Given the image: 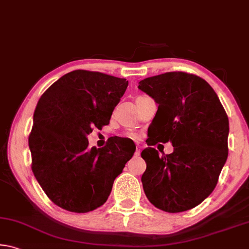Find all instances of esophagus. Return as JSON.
Returning a JSON list of instances; mask_svg holds the SVG:
<instances>
[{"instance_id": "34e87169", "label": "esophagus", "mask_w": 249, "mask_h": 249, "mask_svg": "<svg viewBox=\"0 0 249 249\" xmlns=\"http://www.w3.org/2000/svg\"><path fill=\"white\" fill-rule=\"evenodd\" d=\"M141 153H142L141 146L137 145V146H136V151H135V156H136V157H138V156H141Z\"/></svg>"}]
</instances>
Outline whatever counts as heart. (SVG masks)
Instances as JSON below:
<instances>
[{"instance_id":"1","label":"heart","mask_w":249,"mask_h":249,"mask_svg":"<svg viewBox=\"0 0 249 249\" xmlns=\"http://www.w3.org/2000/svg\"><path fill=\"white\" fill-rule=\"evenodd\" d=\"M132 137H134V138H136V137H137V135H136V134H132Z\"/></svg>"}]
</instances>
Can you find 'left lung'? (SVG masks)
<instances>
[{
	"instance_id": "left-lung-1",
	"label": "left lung",
	"mask_w": 249,
	"mask_h": 249,
	"mask_svg": "<svg viewBox=\"0 0 249 249\" xmlns=\"http://www.w3.org/2000/svg\"><path fill=\"white\" fill-rule=\"evenodd\" d=\"M138 84L158 104L149 147L142 151L147 199L169 213L196 208L214 190L229 155L225 109L212 87L195 74L166 72ZM158 141H170L174 153L159 155L152 148Z\"/></svg>"
}]
</instances>
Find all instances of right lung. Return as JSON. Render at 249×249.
Wrapping results in <instances>:
<instances>
[{"label": "right lung", "mask_w": 249, "mask_h": 249, "mask_svg": "<svg viewBox=\"0 0 249 249\" xmlns=\"http://www.w3.org/2000/svg\"><path fill=\"white\" fill-rule=\"evenodd\" d=\"M127 86L126 79L74 70L40 96L28 138L32 170L56 205L87 213L107 202L136 146L115 136L102 148H89L87 136L109 123Z\"/></svg>", "instance_id": "add662e5"}]
</instances>
